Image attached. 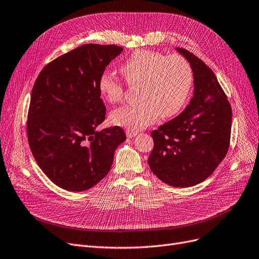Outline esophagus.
I'll use <instances>...</instances> for the list:
<instances>
[{
  "label": "esophagus",
  "mask_w": 259,
  "mask_h": 259,
  "mask_svg": "<svg viewBox=\"0 0 259 259\" xmlns=\"http://www.w3.org/2000/svg\"><path fill=\"white\" fill-rule=\"evenodd\" d=\"M126 133H127V137H128L129 139H131V138H135L136 136H138V132H137V131H130V130H127V131H126Z\"/></svg>",
  "instance_id": "obj_1"
}]
</instances>
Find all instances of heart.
Returning a JSON list of instances; mask_svg holds the SVG:
<instances>
[{
  "mask_svg": "<svg viewBox=\"0 0 259 259\" xmlns=\"http://www.w3.org/2000/svg\"><path fill=\"white\" fill-rule=\"evenodd\" d=\"M129 85L139 84L138 103L115 111L112 122L130 131L144 129L158 118L171 117L186 103L193 84V71L185 57L156 51L138 50L120 66ZM98 90L111 103L123 97L122 83L109 71L100 74Z\"/></svg>",
  "mask_w": 259,
  "mask_h": 259,
  "instance_id": "1",
  "label": "heart"
}]
</instances>
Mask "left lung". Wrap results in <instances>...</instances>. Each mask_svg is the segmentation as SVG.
<instances>
[{"label": "left lung", "mask_w": 259, "mask_h": 259, "mask_svg": "<svg viewBox=\"0 0 259 259\" xmlns=\"http://www.w3.org/2000/svg\"><path fill=\"white\" fill-rule=\"evenodd\" d=\"M176 50L192 67L193 97L177 117L151 132L148 164L166 185L188 188L207 179L226 156L232 108L213 71L193 53Z\"/></svg>", "instance_id": "obj_1"}]
</instances>
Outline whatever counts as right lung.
Masks as SVG:
<instances>
[{
  "instance_id": "obj_1",
  "label": "right lung",
  "mask_w": 259,
  "mask_h": 259,
  "mask_svg": "<svg viewBox=\"0 0 259 259\" xmlns=\"http://www.w3.org/2000/svg\"><path fill=\"white\" fill-rule=\"evenodd\" d=\"M122 48L83 45L44 67L33 86L27 139L44 173L62 189L81 192L108 175L115 149L126 140L105 118L98 80Z\"/></svg>"
}]
</instances>
